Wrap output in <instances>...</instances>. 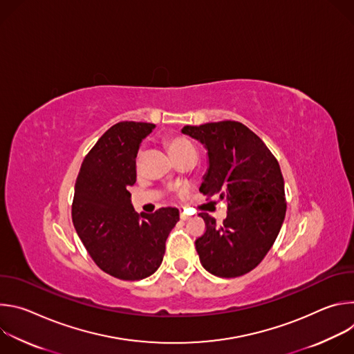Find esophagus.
I'll return each instance as SVG.
<instances>
[{
  "instance_id": "obj_1",
  "label": "esophagus",
  "mask_w": 354,
  "mask_h": 354,
  "mask_svg": "<svg viewBox=\"0 0 354 354\" xmlns=\"http://www.w3.org/2000/svg\"><path fill=\"white\" fill-rule=\"evenodd\" d=\"M189 218V216L185 213V212H180V220H183V221H186Z\"/></svg>"
}]
</instances>
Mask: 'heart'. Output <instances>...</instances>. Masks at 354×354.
Masks as SVG:
<instances>
[{
	"label": "heart",
	"instance_id": "b5f03b06",
	"mask_svg": "<svg viewBox=\"0 0 354 354\" xmlns=\"http://www.w3.org/2000/svg\"><path fill=\"white\" fill-rule=\"evenodd\" d=\"M165 144H167V148L171 153V156L175 160L179 158L180 156L189 153V151H196L194 147L192 145V142L183 137H169V138H167Z\"/></svg>",
	"mask_w": 354,
	"mask_h": 354
}]
</instances>
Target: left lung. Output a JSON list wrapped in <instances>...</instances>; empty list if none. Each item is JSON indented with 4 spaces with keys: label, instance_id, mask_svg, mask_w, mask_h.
<instances>
[{
    "label": "left lung",
    "instance_id": "1",
    "mask_svg": "<svg viewBox=\"0 0 354 354\" xmlns=\"http://www.w3.org/2000/svg\"><path fill=\"white\" fill-rule=\"evenodd\" d=\"M182 133L207 149L209 169L200 192L218 194L228 214L221 225L198 216L206 232L196 239L200 263L214 276L238 277L255 269L274 243L286 216L284 179L266 144L234 120L185 126Z\"/></svg>",
    "mask_w": 354,
    "mask_h": 354
}]
</instances>
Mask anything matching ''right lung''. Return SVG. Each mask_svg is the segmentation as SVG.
<instances>
[{"label":"right lung","mask_w":354,"mask_h":354,"mask_svg":"<svg viewBox=\"0 0 354 354\" xmlns=\"http://www.w3.org/2000/svg\"><path fill=\"white\" fill-rule=\"evenodd\" d=\"M156 124L120 122L100 137L82 161L73 200V224L88 254L105 273L141 280L161 265L179 210L136 213L129 186L136 183L140 142Z\"/></svg>","instance_id":"1"}]
</instances>
